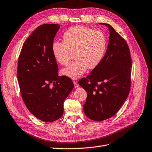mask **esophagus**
I'll return each instance as SVG.
<instances>
[{
    "label": "esophagus",
    "instance_id": "1",
    "mask_svg": "<svg viewBox=\"0 0 152 152\" xmlns=\"http://www.w3.org/2000/svg\"><path fill=\"white\" fill-rule=\"evenodd\" d=\"M73 83H74V87L75 88H78V87H79V86H78V84L77 83V82L74 81V82H73Z\"/></svg>",
    "mask_w": 152,
    "mask_h": 152
}]
</instances>
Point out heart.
Returning a JSON list of instances; mask_svg holds the SVG:
<instances>
[{
    "label": "heart",
    "mask_w": 152,
    "mask_h": 152,
    "mask_svg": "<svg viewBox=\"0 0 152 152\" xmlns=\"http://www.w3.org/2000/svg\"><path fill=\"white\" fill-rule=\"evenodd\" d=\"M64 42H54L52 51L54 59L60 65L69 64L74 53L75 61L61 70V74L72 79H77L86 73L87 68L94 69L104 57L107 39L100 30L85 26L72 27L64 33Z\"/></svg>",
    "instance_id": "heart-1"
}]
</instances>
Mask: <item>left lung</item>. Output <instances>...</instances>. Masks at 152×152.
Wrapping results in <instances>:
<instances>
[{
    "label": "left lung",
    "instance_id": "1",
    "mask_svg": "<svg viewBox=\"0 0 152 152\" xmlns=\"http://www.w3.org/2000/svg\"><path fill=\"white\" fill-rule=\"evenodd\" d=\"M109 42L100 64L78 84L86 90L83 105L86 116L92 120L103 121L113 117L122 107L130 89L132 59L125 40L108 23Z\"/></svg>",
    "mask_w": 152,
    "mask_h": 152
}]
</instances>
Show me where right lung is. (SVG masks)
Listing matches in <instances>:
<instances>
[{"mask_svg":"<svg viewBox=\"0 0 152 152\" xmlns=\"http://www.w3.org/2000/svg\"><path fill=\"white\" fill-rule=\"evenodd\" d=\"M59 28L58 23L39 26L23 45L18 61L22 99L30 113L45 122L62 116L64 102L74 88L70 78L58 76L52 54L53 39Z\"/></svg>","mask_w":152,"mask_h":152,"instance_id":"add662e5","label":"right lung"}]
</instances>
